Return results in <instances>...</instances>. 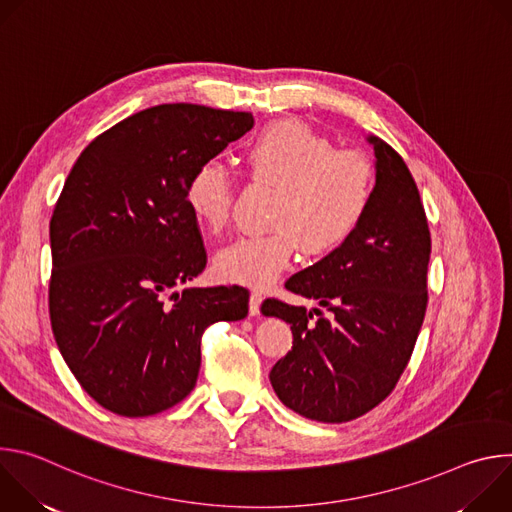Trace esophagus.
Wrapping results in <instances>:
<instances>
[{
  "label": "esophagus",
  "mask_w": 512,
  "mask_h": 512,
  "mask_svg": "<svg viewBox=\"0 0 512 512\" xmlns=\"http://www.w3.org/2000/svg\"><path fill=\"white\" fill-rule=\"evenodd\" d=\"M261 302H263V294H261V291H251V298H249V312H251V316H257V314H259Z\"/></svg>",
  "instance_id": "esophagus-1"
}]
</instances>
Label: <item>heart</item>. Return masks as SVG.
<instances>
[{
	"label": "heart",
	"instance_id": "heart-1",
	"mask_svg": "<svg viewBox=\"0 0 512 512\" xmlns=\"http://www.w3.org/2000/svg\"><path fill=\"white\" fill-rule=\"evenodd\" d=\"M247 164L255 182L277 190L267 223L273 231L241 237L216 253L214 269L225 281L271 285L298 247L320 257L344 245L371 206L373 162L358 150H336L300 121L265 127L247 148ZM184 196L200 227L221 231L235 184L223 164L204 162L190 174Z\"/></svg>",
	"mask_w": 512,
	"mask_h": 512
}]
</instances>
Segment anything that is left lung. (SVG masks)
<instances>
[{"label": "left lung", "mask_w": 512, "mask_h": 512, "mask_svg": "<svg viewBox=\"0 0 512 512\" xmlns=\"http://www.w3.org/2000/svg\"><path fill=\"white\" fill-rule=\"evenodd\" d=\"M377 182L354 235L285 289L324 307L265 300L261 312L291 326L294 346L269 381L302 417L344 423L377 407L411 358L427 308L431 237L417 184L403 158L375 135Z\"/></svg>", "instance_id": "1"}]
</instances>
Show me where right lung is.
<instances>
[{
  "mask_svg": "<svg viewBox=\"0 0 512 512\" xmlns=\"http://www.w3.org/2000/svg\"><path fill=\"white\" fill-rule=\"evenodd\" d=\"M253 127V115L174 103L95 137L50 218V324L81 387L105 409L148 417L196 385L200 338L243 320L239 285L184 287L206 267L190 174Z\"/></svg>",
  "mask_w": 512,
  "mask_h": 512,
  "instance_id": "right-lung-1",
  "label": "right lung"
}]
</instances>
